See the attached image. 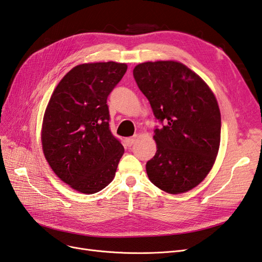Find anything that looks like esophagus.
<instances>
[{
	"label": "esophagus",
	"mask_w": 262,
	"mask_h": 262,
	"mask_svg": "<svg viewBox=\"0 0 262 262\" xmlns=\"http://www.w3.org/2000/svg\"><path fill=\"white\" fill-rule=\"evenodd\" d=\"M135 140H136V136H134V137H129V138H126V140H125L126 146L130 147V146H132L134 143H135Z\"/></svg>",
	"instance_id": "obj_1"
}]
</instances>
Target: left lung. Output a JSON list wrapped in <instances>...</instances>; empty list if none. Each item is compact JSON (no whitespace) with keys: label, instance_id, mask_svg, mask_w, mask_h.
Listing matches in <instances>:
<instances>
[{"label":"left lung","instance_id":"8db88e82","mask_svg":"<svg viewBox=\"0 0 262 262\" xmlns=\"http://www.w3.org/2000/svg\"><path fill=\"white\" fill-rule=\"evenodd\" d=\"M162 127L154 130L157 151L146 164L150 182L169 193L186 192L210 171L220 145L221 117L213 93L179 62L138 64L133 71Z\"/></svg>","mask_w":262,"mask_h":262}]
</instances>
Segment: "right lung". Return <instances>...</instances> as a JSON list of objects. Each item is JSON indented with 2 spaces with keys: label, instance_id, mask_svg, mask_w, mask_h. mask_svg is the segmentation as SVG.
<instances>
[{
  "label": "right lung",
  "instance_id": "1",
  "mask_svg": "<svg viewBox=\"0 0 262 262\" xmlns=\"http://www.w3.org/2000/svg\"><path fill=\"white\" fill-rule=\"evenodd\" d=\"M127 65L89 63L74 67L53 92L44 114L42 146L58 178L73 189L95 193L108 185L124 154L110 128L107 97Z\"/></svg>",
  "mask_w": 262,
  "mask_h": 262
}]
</instances>
